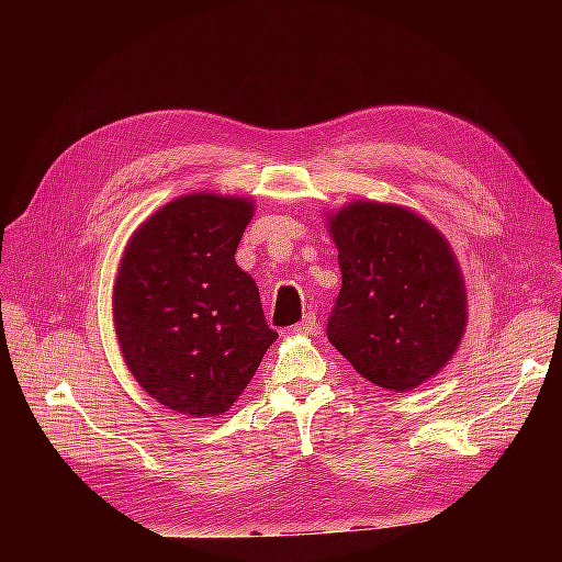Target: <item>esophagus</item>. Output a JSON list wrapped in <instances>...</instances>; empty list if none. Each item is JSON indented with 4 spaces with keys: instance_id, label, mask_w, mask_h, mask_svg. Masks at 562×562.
<instances>
[{
    "instance_id": "1",
    "label": "esophagus",
    "mask_w": 562,
    "mask_h": 562,
    "mask_svg": "<svg viewBox=\"0 0 562 562\" xmlns=\"http://www.w3.org/2000/svg\"><path fill=\"white\" fill-rule=\"evenodd\" d=\"M295 335H316L318 333V321H316V316L314 314H307L304 316L297 326H293L291 328Z\"/></svg>"
}]
</instances>
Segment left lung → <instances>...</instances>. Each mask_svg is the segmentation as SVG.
<instances>
[{
  "label": "left lung",
  "instance_id": "obj_1",
  "mask_svg": "<svg viewBox=\"0 0 562 562\" xmlns=\"http://www.w3.org/2000/svg\"><path fill=\"white\" fill-rule=\"evenodd\" d=\"M342 288L330 345L361 378L413 391L438 375L467 330V285L452 246L415 211L356 199L326 213Z\"/></svg>",
  "mask_w": 562,
  "mask_h": 562
}]
</instances>
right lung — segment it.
Segmentation results:
<instances>
[{"label":"right lung","instance_id":"obj_1","mask_svg":"<svg viewBox=\"0 0 562 562\" xmlns=\"http://www.w3.org/2000/svg\"><path fill=\"white\" fill-rule=\"evenodd\" d=\"M252 213L248 196L184 194L124 248L112 291L116 342L131 375L176 413H227L279 337L258 283L234 260Z\"/></svg>","mask_w":562,"mask_h":562}]
</instances>
